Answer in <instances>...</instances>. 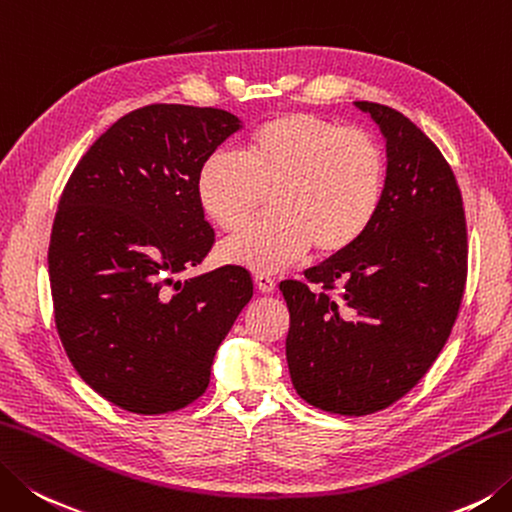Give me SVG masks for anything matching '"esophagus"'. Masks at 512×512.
I'll return each mask as SVG.
<instances>
[{
    "instance_id": "1",
    "label": "esophagus",
    "mask_w": 512,
    "mask_h": 512,
    "mask_svg": "<svg viewBox=\"0 0 512 512\" xmlns=\"http://www.w3.org/2000/svg\"><path fill=\"white\" fill-rule=\"evenodd\" d=\"M254 283H256V287H258V292H263V294L274 292V287H276V281H274V278L269 276V274H256Z\"/></svg>"
}]
</instances>
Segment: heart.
<instances>
[{"label": "heart", "instance_id": "1", "mask_svg": "<svg viewBox=\"0 0 512 512\" xmlns=\"http://www.w3.org/2000/svg\"><path fill=\"white\" fill-rule=\"evenodd\" d=\"M388 162L372 133L305 111L274 115L252 131L243 156L216 149L200 162L196 196L220 229L243 227L269 196L272 211L218 249L220 260L278 272L310 249L336 256L379 216Z\"/></svg>", "mask_w": 512, "mask_h": 512}]
</instances>
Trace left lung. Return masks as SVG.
Listing matches in <instances>:
<instances>
[{
	"label": "left lung",
	"instance_id": "left-lung-1",
	"mask_svg": "<svg viewBox=\"0 0 512 512\" xmlns=\"http://www.w3.org/2000/svg\"><path fill=\"white\" fill-rule=\"evenodd\" d=\"M388 147L383 205L359 243L283 281L287 363L310 406L363 417L392 406L437 361L468 276L464 200L437 144L406 115L356 102Z\"/></svg>",
	"mask_w": 512,
	"mask_h": 512
}]
</instances>
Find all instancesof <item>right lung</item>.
I'll use <instances>...</instances> for the list:
<instances>
[{
    "label": "right lung",
    "mask_w": 512,
    "mask_h": 512,
    "mask_svg": "<svg viewBox=\"0 0 512 512\" xmlns=\"http://www.w3.org/2000/svg\"><path fill=\"white\" fill-rule=\"evenodd\" d=\"M240 129L211 106L149 104L106 129L62 191L48 245L55 327L86 385L136 414L194 403L252 276L173 281L214 245L196 173Z\"/></svg>",
    "instance_id": "add662e5"
}]
</instances>
